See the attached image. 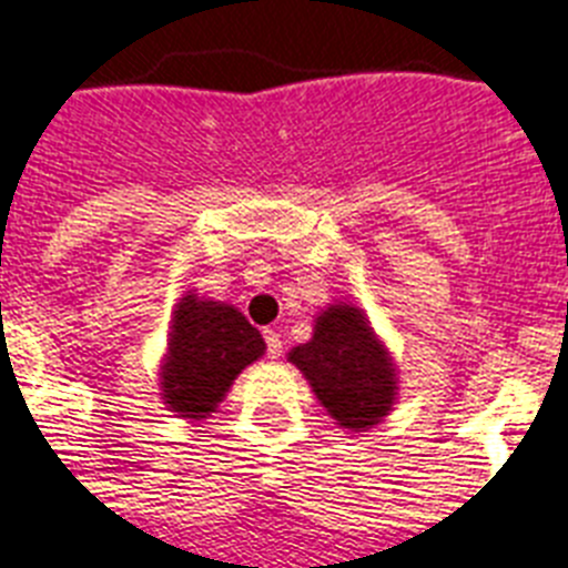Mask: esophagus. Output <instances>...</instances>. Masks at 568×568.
<instances>
[{
  "label": "esophagus",
  "instance_id": "esophagus-1",
  "mask_svg": "<svg viewBox=\"0 0 568 568\" xmlns=\"http://www.w3.org/2000/svg\"><path fill=\"white\" fill-rule=\"evenodd\" d=\"M265 344H268V358L283 356V338L276 329H265Z\"/></svg>",
  "mask_w": 568,
  "mask_h": 568
}]
</instances>
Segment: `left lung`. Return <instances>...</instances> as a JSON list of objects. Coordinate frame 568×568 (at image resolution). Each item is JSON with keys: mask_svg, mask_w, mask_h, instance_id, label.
Returning <instances> with one entry per match:
<instances>
[{"mask_svg": "<svg viewBox=\"0 0 568 568\" xmlns=\"http://www.w3.org/2000/svg\"><path fill=\"white\" fill-rule=\"evenodd\" d=\"M288 362L341 428L367 432L394 412L399 371L356 303L335 300L321 308L312 338L292 347Z\"/></svg>", "mask_w": 568, "mask_h": 568, "instance_id": "obj_1", "label": "left lung"}]
</instances>
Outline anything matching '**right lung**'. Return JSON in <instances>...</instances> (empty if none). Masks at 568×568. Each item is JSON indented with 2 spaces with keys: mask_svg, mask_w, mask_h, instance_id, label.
I'll return each mask as SVG.
<instances>
[{
  "mask_svg": "<svg viewBox=\"0 0 568 568\" xmlns=\"http://www.w3.org/2000/svg\"><path fill=\"white\" fill-rule=\"evenodd\" d=\"M265 356L260 329L230 303L197 297L189 288L172 312L160 362V396L174 417L206 419L239 373Z\"/></svg>",
  "mask_w": 568,
  "mask_h": 568,
  "instance_id": "add662e5",
  "label": "right lung"
}]
</instances>
